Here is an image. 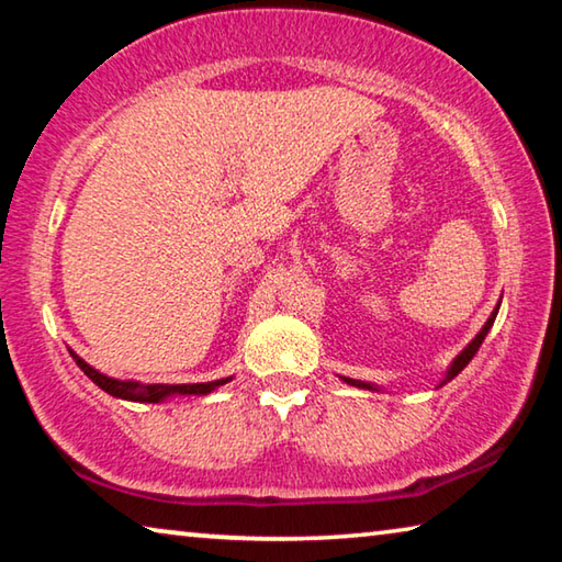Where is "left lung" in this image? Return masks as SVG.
Masks as SVG:
<instances>
[{
	"label": "left lung",
	"instance_id": "obj_1",
	"mask_svg": "<svg viewBox=\"0 0 562 562\" xmlns=\"http://www.w3.org/2000/svg\"><path fill=\"white\" fill-rule=\"evenodd\" d=\"M498 307H501V304H498ZM498 307H496V310H493V315L488 317V322H486V325H483V329L479 331V335H475V339L471 341V345H469V347H465V349L461 351V355L453 359V364H451V369H449V372H446V379H443V382H441V386H443L446 382H451V379H453L456 374H459V372H463V367H465V364H469V361H471V359L475 357V351H479V347L483 345V339H486V335H488V329L493 327V322H496V315H498ZM345 382H347V384H351V386H359V389H374L372 384H367V382H357V379H347V376H345Z\"/></svg>",
	"mask_w": 562,
	"mask_h": 562
}]
</instances>
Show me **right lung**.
Returning <instances> with one entry per match:
<instances>
[{"instance_id": "right-lung-1", "label": "right lung", "mask_w": 562, "mask_h": 562, "mask_svg": "<svg viewBox=\"0 0 562 562\" xmlns=\"http://www.w3.org/2000/svg\"><path fill=\"white\" fill-rule=\"evenodd\" d=\"M71 357H74L76 364H79L81 372L87 374L93 384L101 386L106 394L119 396V398H128V402L156 404V402H164V398L176 396V394H183V396L186 394H211L213 389L231 382V379H217V382H207V384H138V382H119V379L103 376L101 372H97V369L89 367L81 357H76L74 351H71Z\"/></svg>"}]
</instances>
